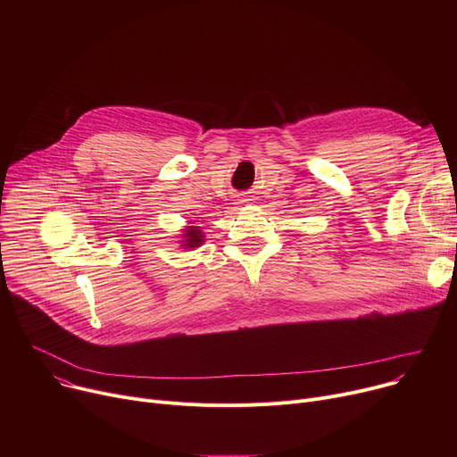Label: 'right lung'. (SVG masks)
<instances>
[{
    "instance_id": "obj_1",
    "label": "right lung",
    "mask_w": 457,
    "mask_h": 457,
    "mask_svg": "<svg viewBox=\"0 0 457 457\" xmlns=\"http://www.w3.org/2000/svg\"><path fill=\"white\" fill-rule=\"evenodd\" d=\"M183 238L185 241H181V243L185 248H198L204 243V233L198 226H188L183 231Z\"/></svg>"
}]
</instances>
